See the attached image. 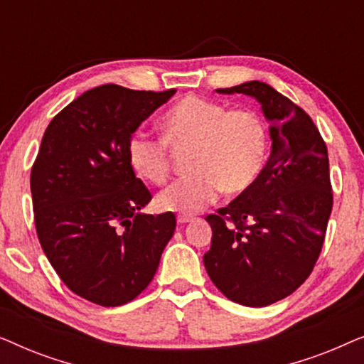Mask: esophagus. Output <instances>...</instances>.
Wrapping results in <instances>:
<instances>
[{
    "mask_svg": "<svg viewBox=\"0 0 364 364\" xmlns=\"http://www.w3.org/2000/svg\"><path fill=\"white\" fill-rule=\"evenodd\" d=\"M196 220V217H192V215H186V213H181V215H177V223H191V222H193Z\"/></svg>",
    "mask_w": 364,
    "mask_h": 364,
    "instance_id": "1",
    "label": "esophagus"
}]
</instances>
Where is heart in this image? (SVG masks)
<instances>
[{
  "instance_id": "b5f03b06",
  "label": "heart",
  "mask_w": 364,
  "mask_h": 364,
  "mask_svg": "<svg viewBox=\"0 0 364 364\" xmlns=\"http://www.w3.org/2000/svg\"><path fill=\"white\" fill-rule=\"evenodd\" d=\"M164 137L132 134L127 159L134 171L152 183L168 176V144L192 146L193 171L159 193L162 210L196 213L223 191L245 192L260 176L268 157L267 124L252 109H230L208 99L187 96L162 119Z\"/></svg>"
}]
</instances>
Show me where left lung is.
<instances>
[{"label":"left lung","mask_w":364,"mask_h":364,"mask_svg":"<svg viewBox=\"0 0 364 364\" xmlns=\"http://www.w3.org/2000/svg\"><path fill=\"white\" fill-rule=\"evenodd\" d=\"M217 92L260 104L272 152L257 181L205 218L212 245L203 265L228 300L268 306L291 295L320 257L333 207L326 144L311 117L267 82Z\"/></svg>","instance_id":"8db88e82"}]
</instances>
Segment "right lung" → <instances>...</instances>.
Returning a JSON list of instances; mask_svg holds the SVG:
<instances>
[{
	"mask_svg": "<svg viewBox=\"0 0 364 364\" xmlns=\"http://www.w3.org/2000/svg\"><path fill=\"white\" fill-rule=\"evenodd\" d=\"M176 94L104 84L49 122L31 168L39 243L69 290L121 306L146 290L176 230L172 212L142 213L151 192L136 177L127 142Z\"/></svg>",
	"mask_w": 364,
	"mask_h": 364,
	"instance_id": "obj_1",
	"label": "right lung"
}]
</instances>
